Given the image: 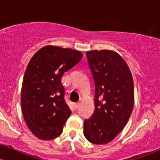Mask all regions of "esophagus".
Returning <instances> with one entry per match:
<instances>
[{
	"label": "esophagus",
	"instance_id": "esophagus-1",
	"mask_svg": "<svg viewBox=\"0 0 160 160\" xmlns=\"http://www.w3.org/2000/svg\"><path fill=\"white\" fill-rule=\"evenodd\" d=\"M80 104H81V103H80V102H78V103H75L74 104V108L75 109H78L79 108H80Z\"/></svg>",
	"mask_w": 160,
	"mask_h": 160
}]
</instances>
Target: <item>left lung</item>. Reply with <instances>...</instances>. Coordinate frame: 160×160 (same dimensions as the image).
<instances>
[{
    "label": "left lung",
    "instance_id": "obj_1",
    "mask_svg": "<svg viewBox=\"0 0 160 160\" xmlns=\"http://www.w3.org/2000/svg\"><path fill=\"white\" fill-rule=\"evenodd\" d=\"M95 82V111L84 121L83 134L89 142L107 144L127 124L134 107L132 73L115 51L86 52Z\"/></svg>",
    "mask_w": 160,
    "mask_h": 160
}]
</instances>
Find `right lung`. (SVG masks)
<instances>
[{
  "label": "right lung",
  "instance_id": "right-lung-1",
  "mask_svg": "<svg viewBox=\"0 0 160 160\" xmlns=\"http://www.w3.org/2000/svg\"><path fill=\"white\" fill-rule=\"evenodd\" d=\"M82 58V52L46 46L29 62L21 92L22 114L31 132L41 140H52L62 133L71 111L62 84L64 73Z\"/></svg>",
  "mask_w": 160,
  "mask_h": 160
}]
</instances>
